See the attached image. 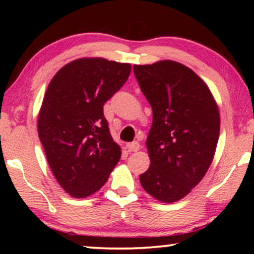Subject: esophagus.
Here are the masks:
<instances>
[{
    "label": "esophagus",
    "mask_w": 254,
    "mask_h": 254,
    "mask_svg": "<svg viewBox=\"0 0 254 254\" xmlns=\"http://www.w3.org/2000/svg\"><path fill=\"white\" fill-rule=\"evenodd\" d=\"M126 149L128 150V152H135L140 150V144L138 142H131V143L126 145Z\"/></svg>",
    "instance_id": "1"
}]
</instances>
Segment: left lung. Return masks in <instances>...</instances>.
I'll use <instances>...</instances> for the list:
<instances>
[{"mask_svg":"<svg viewBox=\"0 0 254 254\" xmlns=\"http://www.w3.org/2000/svg\"><path fill=\"white\" fill-rule=\"evenodd\" d=\"M134 74L152 109L145 141L150 165L140 183L154 199L176 202L213 162L221 124L217 103L206 83L179 62L134 64Z\"/></svg>","mask_w":254,"mask_h":254,"instance_id":"8db88e82","label":"left lung"}]
</instances>
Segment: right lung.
Segmentation results:
<instances>
[{"label": "right lung", "instance_id": "add662e5", "mask_svg": "<svg viewBox=\"0 0 254 254\" xmlns=\"http://www.w3.org/2000/svg\"><path fill=\"white\" fill-rule=\"evenodd\" d=\"M130 64L81 58L64 65L45 92L38 135L55 179L72 197L99 190L119 162L103 106L129 77Z\"/></svg>", "mask_w": 254, "mask_h": 254}]
</instances>
